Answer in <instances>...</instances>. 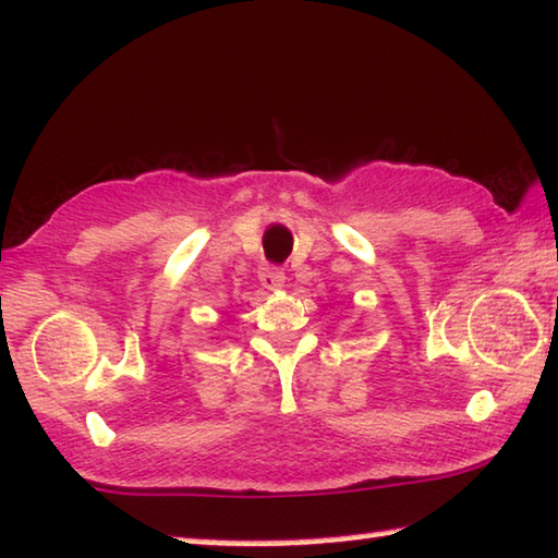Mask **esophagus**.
<instances>
[{
  "instance_id": "34e87169",
  "label": "esophagus",
  "mask_w": 558,
  "mask_h": 558,
  "mask_svg": "<svg viewBox=\"0 0 558 558\" xmlns=\"http://www.w3.org/2000/svg\"><path fill=\"white\" fill-rule=\"evenodd\" d=\"M257 278H260V286L268 290H278L286 286V272L276 268V265H265V268H260V272H257Z\"/></svg>"
}]
</instances>
